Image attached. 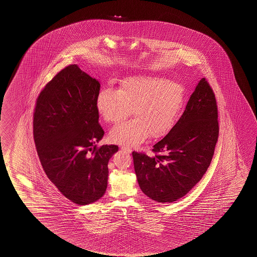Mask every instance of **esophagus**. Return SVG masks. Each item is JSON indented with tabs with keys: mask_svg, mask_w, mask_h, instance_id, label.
<instances>
[{
	"mask_svg": "<svg viewBox=\"0 0 257 257\" xmlns=\"http://www.w3.org/2000/svg\"><path fill=\"white\" fill-rule=\"evenodd\" d=\"M121 150H122V152H125V153H131L132 152L130 148L124 147V146L121 147Z\"/></svg>",
	"mask_w": 257,
	"mask_h": 257,
	"instance_id": "obj_1",
	"label": "esophagus"
}]
</instances>
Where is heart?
<instances>
[{"label": "heart", "mask_w": 257, "mask_h": 257, "mask_svg": "<svg viewBox=\"0 0 257 257\" xmlns=\"http://www.w3.org/2000/svg\"><path fill=\"white\" fill-rule=\"evenodd\" d=\"M185 102V88L176 81L154 75L133 76L118 90L102 89L96 97L97 113L108 123H118L133 114L135 118L113 128L111 142L135 146L149 135L151 139L169 133Z\"/></svg>", "instance_id": "1"}]
</instances>
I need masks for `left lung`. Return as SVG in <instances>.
Returning <instances> with one entry per match:
<instances>
[{
	"label": "left lung",
	"mask_w": 257,
	"mask_h": 257,
	"mask_svg": "<svg viewBox=\"0 0 257 257\" xmlns=\"http://www.w3.org/2000/svg\"><path fill=\"white\" fill-rule=\"evenodd\" d=\"M218 136L214 93L202 78L180 119L153 145L156 155L133 152L141 190L158 202H173L185 196L209 168Z\"/></svg>",
	"instance_id": "1"
}]
</instances>
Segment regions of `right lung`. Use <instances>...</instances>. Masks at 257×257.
<instances>
[{"instance_id": "right-lung-1", "label": "right lung", "mask_w": 257, "mask_h": 257, "mask_svg": "<svg viewBox=\"0 0 257 257\" xmlns=\"http://www.w3.org/2000/svg\"><path fill=\"white\" fill-rule=\"evenodd\" d=\"M99 89L98 80L72 64L47 83L35 108V144L43 169L78 205L105 194L108 161L118 152L116 145H96L104 136L96 108Z\"/></svg>"}]
</instances>
